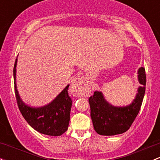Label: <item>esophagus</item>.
I'll list each match as a JSON object with an SVG mask.
<instances>
[{"instance_id": "esophagus-1", "label": "esophagus", "mask_w": 160, "mask_h": 160, "mask_svg": "<svg viewBox=\"0 0 160 160\" xmlns=\"http://www.w3.org/2000/svg\"><path fill=\"white\" fill-rule=\"evenodd\" d=\"M90 87L89 80L87 77L83 76L73 80L71 84V92L75 96H85L89 92Z\"/></svg>"}]
</instances>
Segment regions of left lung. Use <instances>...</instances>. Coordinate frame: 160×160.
<instances>
[{"label": "left lung", "instance_id": "obj_1", "mask_svg": "<svg viewBox=\"0 0 160 160\" xmlns=\"http://www.w3.org/2000/svg\"><path fill=\"white\" fill-rule=\"evenodd\" d=\"M138 78L142 86L131 104L115 106L105 99L101 91H95L89 98L90 116L95 131L100 135L112 136L125 132L130 128L139 113L146 89L145 69L141 67L138 71Z\"/></svg>", "mask_w": 160, "mask_h": 160}]
</instances>
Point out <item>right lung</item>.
I'll return each mask as SVG.
<instances>
[{"mask_svg": "<svg viewBox=\"0 0 160 160\" xmlns=\"http://www.w3.org/2000/svg\"><path fill=\"white\" fill-rule=\"evenodd\" d=\"M17 58L13 68L15 94L19 109L28 124L41 134L49 136H60L69 126L72 100L68 95L69 84L58 95L55 99L45 106L32 107L21 99L16 83Z\"/></svg>", "mask_w": 160, "mask_h": 160, "instance_id": "obj_1", "label": "right lung"}]
</instances>
